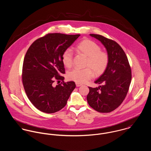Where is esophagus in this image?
Wrapping results in <instances>:
<instances>
[{
    "instance_id": "esophagus-1",
    "label": "esophagus",
    "mask_w": 151,
    "mask_h": 151,
    "mask_svg": "<svg viewBox=\"0 0 151 151\" xmlns=\"http://www.w3.org/2000/svg\"><path fill=\"white\" fill-rule=\"evenodd\" d=\"M76 86H77V87L82 86V84H80V83H76Z\"/></svg>"
}]
</instances>
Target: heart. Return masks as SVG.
<instances>
[{
    "instance_id": "heart-1",
    "label": "heart",
    "mask_w": 151,
    "mask_h": 151,
    "mask_svg": "<svg viewBox=\"0 0 151 151\" xmlns=\"http://www.w3.org/2000/svg\"><path fill=\"white\" fill-rule=\"evenodd\" d=\"M76 49L78 53L87 57L86 67H88L84 69L75 68L70 70L67 74L70 80L83 83L93 76V71L96 76H99L105 72L109 63V56L107 53L101 51V47L97 43L84 40L77 45ZM73 51L70 49H67L62 55L63 64L70 68L73 65Z\"/></svg>"
}]
</instances>
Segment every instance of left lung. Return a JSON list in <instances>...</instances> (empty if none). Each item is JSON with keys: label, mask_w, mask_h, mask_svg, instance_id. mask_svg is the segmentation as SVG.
I'll return each instance as SVG.
<instances>
[{"label": "left lung", "mask_w": 151, "mask_h": 151, "mask_svg": "<svg viewBox=\"0 0 151 151\" xmlns=\"http://www.w3.org/2000/svg\"><path fill=\"white\" fill-rule=\"evenodd\" d=\"M99 41L106 49L109 63L105 72L95 81L101 84L89 87L86 96L89 105L101 113H109L118 108L125 99L131 80V71L127 57L115 41L97 34H89Z\"/></svg>", "instance_id": "obj_1"}]
</instances>
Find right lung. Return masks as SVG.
Wrapping results in <instances>:
<instances>
[{
    "mask_svg": "<svg viewBox=\"0 0 151 151\" xmlns=\"http://www.w3.org/2000/svg\"><path fill=\"white\" fill-rule=\"evenodd\" d=\"M80 36L60 33L48 34L37 40L28 49L23 62L22 80L25 93L34 106L46 113L65 107L76 88L74 81L55 86V80H64L63 52Z\"/></svg>",
    "mask_w": 151,
    "mask_h": 151,
    "instance_id": "obj_1",
    "label": "right lung"
}]
</instances>
